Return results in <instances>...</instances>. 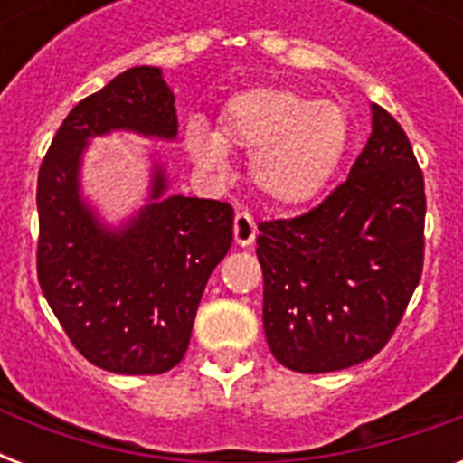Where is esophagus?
I'll list each match as a JSON object with an SVG mask.
<instances>
[{"mask_svg":"<svg viewBox=\"0 0 463 463\" xmlns=\"http://www.w3.org/2000/svg\"><path fill=\"white\" fill-rule=\"evenodd\" d=\"M232 232H235V242L242 247L252 245L257 238V223L247 211H238L235 213V223H232Z\"/></svg>","mask_w":463,"mask_h":463,"instance_id":"esophagus-1","label":"esophagus"}]
</instances>
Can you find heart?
Returning a JSON list of instances; mask_svg holds the SVG:
<instances>
[{"label": "heart", "instance_id": "obj_1", "mask_svg": "<svg viewBox=\"0 0 463 463\" xmlns=\"http://www.w3.org/2000/svg\"><path fill=\"white\" fill-rule=\"evenodd\" d=\"M351 141L341 103L315 100L288 86H254L232 93L218 110L216 134L189 122L184 148L196 165L223 173L225 151L250 156V177L283 206L309 202L334 177Z\"/></svg>", "mask_w": 463, "mask_h": 463}]
</instances>
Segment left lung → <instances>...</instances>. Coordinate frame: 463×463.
I'll return each instance as SVG.
<instances>
[{"mask_svg": "<svg viewBox=\"0 0 463 463\" xmlns=\"http://www.w3.org/2000/svg\"><path fill=\"white\" fill-rule=\"evenodd\" d=\"M423 231V170L403 127L373 105V134L348 177L307 213L260 223L274 358L305 374L374 358L420 281Z\"/></svg>", "mask_w": 463, "mask_h": 463, "instance_id": "8db88e82", "label": "left lung"}]
</instances>
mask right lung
<instances>
[{"label":"right lung","instance_id":"right-lung-1","mask_svg":"<svg viewBox=\"0 0 463 463\" xmlns=\"http://www.w3.org/2000/svg\"><path fill=\"white\" fill-rule=\"evenodd\" d=\"M110 129L177 134L175 96L160 69L134 67L71 108L38 173V283L74 348L118 374H163L184 358L211 271L232 242V206L154 199L129 228L103 231L79 199V158Z\"/></svg>","mask_w":463,"mask_h":463}]
</instances>
